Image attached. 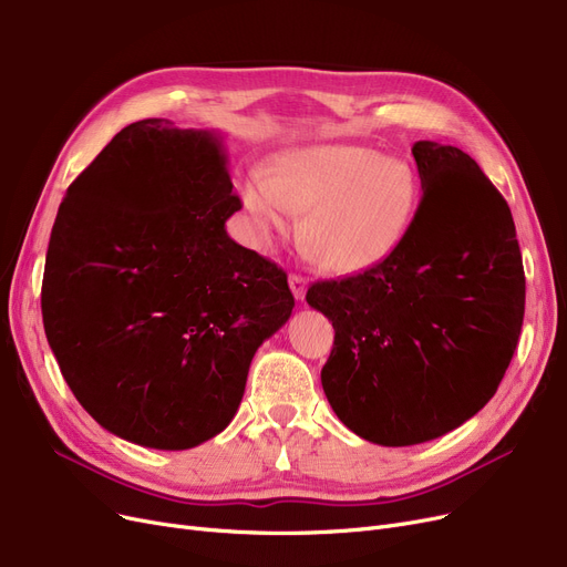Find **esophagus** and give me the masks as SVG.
Wrapping results in <instances>:
<instances>
[{"label":"esophagus","mask_w":567,"mask_h":567,"mask_svg":"<svg viewBox=\"0 0 567 567\" xmlns=\"http://www.w3.org/2000/svg\"><path fill=\"white\" fill-rule=\"evenodd\" d=\"M289 287H291V293L297 297V301H303L306 297V289H308V280L299 274H291L289 276Z\"/></svg>","instance_id":"34e87169"}]
</instances>
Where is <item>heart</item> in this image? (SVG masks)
<instances>
[{"label":"heart","mask_w":567,"mask_h":567,"mask_svg":"<svg viewBox=\"0 0 567 567\" xmlns=\"http://www.w3.org/2000/svg\"><path fill=\"white\" fill-rule=\"evenodd\" d=\"M408 164L365 145H306L278 155L264 178L240 189L245 213L266 238L306 213L303 240L331 274L357 276L396 252L416 210Z\"/></svg>","instance_id":"heart-1"}]
</instances>
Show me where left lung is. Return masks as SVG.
<instances>
[{"instance_id": "obj_1", "label": "left lung", "mask_w": 567, "mask_h": 567, "mask_svg": "<svg viewBox=\"0 0 567 567\" xmlns=\"http://www.w3.org/2000/svg\"><path fill=\"white\" fill-rule=\"evenodd\" d=\"M412 155L424 194L396 252L306 293L336 329L322 368L333 412L384 447L445 435L491 401L526 303L503 194L454 145L416 141Z\"/></svg>"}]
</instances>
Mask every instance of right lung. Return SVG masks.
I'll use <instances>...</instances> for the list:
<instances>
[{
	"label": "right lung",
	"mask_w": 567,
	"mask_h": 567,
	"mask_svg": "<svg viewBox=\"0 0 567 567\" xmlns=\"http://www.w3.org/2000/svg\"><path fill=\"white\" fill-rule=\"evenodd\" d=\"M210 132L138 120L73 181L48 243L41 312L73 396L153 450L225 431L259 344L291 315L285 270L229 238L240 210Z\"/></svg>",
	"instance_id": "1"
}]
</instances>
